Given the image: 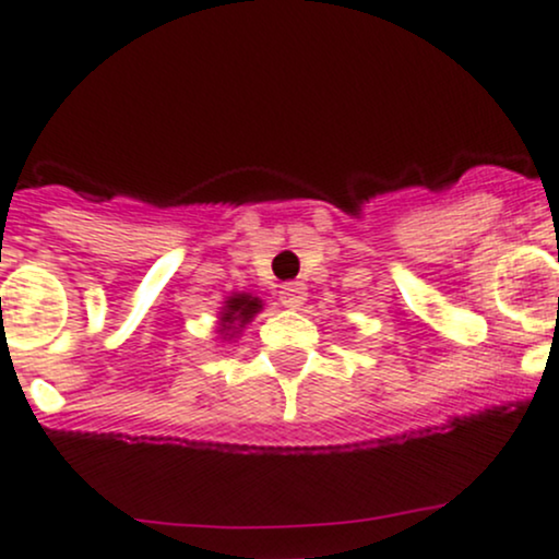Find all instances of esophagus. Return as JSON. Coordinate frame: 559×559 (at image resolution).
I'll return each mask as SVG.
<instances>
[{"label":"esophagus","mask_w":559,"mask_h":559,"mask_svg":"<svg viewBox=\"0 0 559 559\" xmlns=\"http://www.w3.org/2000/svg\"><path fill=\"white\" fill-rule=\"evenodd\" d=\"M280 301L287 309H298L306 301V287L304 282H287V285L280 287Z\"/></svg>","instance_id":"34e87169"}]
</instances>
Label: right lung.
<instances>
[{"label": "right lung", "instance_id": "right-lung-1", "mask_svg": "<svg viewBox=\"0 0 559 559\" xmlns=\"http://www.w3.org/2000/svg\"><path fill=\"white\" fill-rule=\"evenodd\" d=\"M261 309V298L250 296V293H234L221 306V335H226L231 341Z\"/></svg>", "mask_w": 559, "mask_h": 559}]
</instances>
